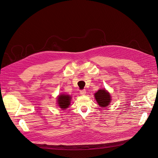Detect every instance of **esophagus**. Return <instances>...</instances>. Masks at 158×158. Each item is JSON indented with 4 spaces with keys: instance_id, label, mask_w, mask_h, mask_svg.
Segmentation results:
<instances>
[{
    "instance_id": "34e87169",
    "label": "esophagus",
    "mask_w": 158,
    "mask_h": 158,
    "mask_svg": "<svg viewBox=\"0 0 158 158\" xmlns=\"http://www.w3.org/2000/svg\"><path fill=\"white\" fill-rule=\"evenodd\" d=\"M85 93H86V92H85V89H82V90L80 91V94L81 95H85Z\"/></svg>"
}]
</instances>
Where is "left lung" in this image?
<instances>
[{
	"instance_id": "8db88e82",
	"label": "left lung",
	"mask_w": 158,
	"mask_h": 158,
	"mask_svg": "<svg viewBox=\"0 0 158 158\" xmlns=\"http://www.w3.org/2000/svg\"><path fill=\"white\" fill-rule=\"evenodd\" d=\"M94 95L99 106L107 107L111 102V95L106 89H101L98 90Z\"/></svg>"
}]
</instances>
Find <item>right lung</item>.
Here are the masks:
<instances>
[{"label":"right lung","mask_w":158,"mask_h":158,"mask_svg":"<svg viewBox=\"0 0 158 158\" xmlns=\"http://www.w3.org/2000/svg\"><path fill=\"white\" fill-rule=\"evenodd\" d=\"M58 99V103L59 106L62 109H64L69 107V105L70 103V99L71 97L69 95H65V94H61L57 98Z\"/></svg>","instance_id":"add662e5"}]
</instances>
